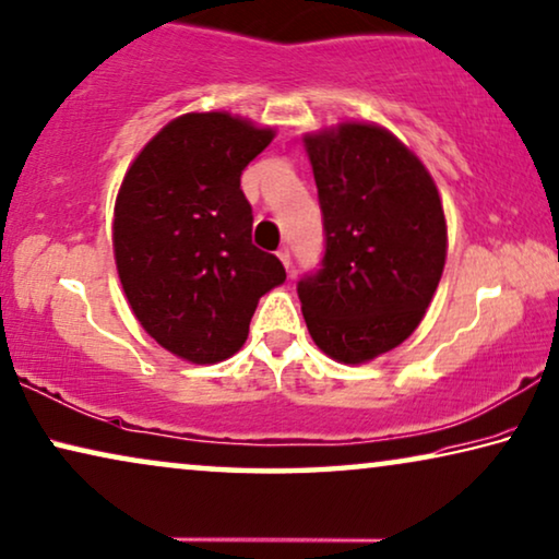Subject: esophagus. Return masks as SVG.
Instances as JSON below:
<instances>
[{
  "label": "esophagus",
  "mask_w": 559,
  "mask_h": 559,
  "mask_svg": "<svg viewBox=\"0 0 559 559\" xmlns=\"http://www.w3.org/2000/svg\"><path fill=\"white\" fill-rule=\"evenodd\" d=\"M277 257H280V262L287 266V272H289V266H293V260H289V249L287 247H282L280 252H277Z\"/></svg>",
  "instance_id": "1"
}]
</instances>
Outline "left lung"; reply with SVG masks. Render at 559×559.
<instances>
[{
  "label": "left lung",
  "mask_w": 559,
  "mask_h": 559,
  "mask_svg": "<svg viewBox=\"0 0 559 559\" xmlns=\"http://www.w3.org/2000/svg\"><path fill=\"white\" fill-rule=\"evenodd\" d=\"M325 257L297 282L314 345L358 366L401 345L424 320L447 264L439 189L391 131L340 123L307 133Z\"/></svg>",
  "instance_id": "left-lung-1"
}]
</instances>
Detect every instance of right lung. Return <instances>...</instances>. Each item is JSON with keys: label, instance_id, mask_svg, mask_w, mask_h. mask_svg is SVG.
<instances>
[{"label": "right lung", "instance_id": "add662e5", "mask_svg": "<svg viewBox=\"0 0 559 559\" xmlns=\"http://www.w3.org/2000/svg\"><path fill=\"white\" fill-rule=\"evenodd\" d=\"M272 139V128L231 112H186L120 183L112 252L128 305L160 347L197 366L231 358L260 297L287 277L252 245L241 191V171Z\"/></svg>", "mask_w": 559, "mask_h": 559}]
</instances>
